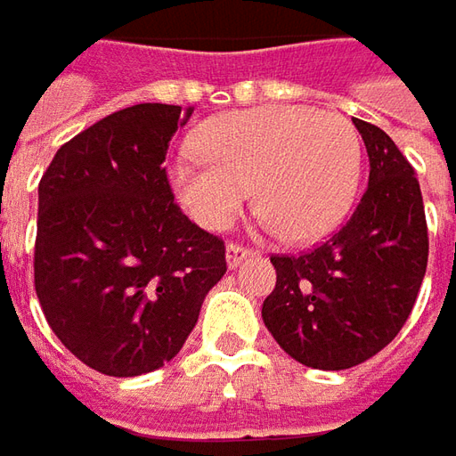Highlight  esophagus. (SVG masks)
Listing matches in <instances>:
<instances>
[{"label":"esophagus","mask_w":456,"mask_h":456,"mask_svg":"<svg viewBox=\"0 0 456 456\" xmlns=\"http://www.w3.org/2000/svg\"><path fill=\"white\" fill-rule=\"evenodd\" d=\"M253 253H256L253 248L240 246V243H233V240L225 246V260H228V265H231V268H238V265H240L246 258H250Z\"/></svg>","instance_id":"obj_1"}]
</instances>
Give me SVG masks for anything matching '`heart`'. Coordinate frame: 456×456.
<instances>
[{
  "instance_id": "heart-1",
  "label": "heart",
  "mask_w": 456,
  "mask_h": 456,
  "mask_svg": "<svg viewBox=\"0 0 456 456\" xmlns=\"http://www.w3.org/2000/svg\"><path fill=\"white\" fill-rule=\"evenodd\" d=\"M200 159L171 166V186L191 218L223 231L256 191V208L285 240L332 233L353 206L362 146L340 114L310 106H263L210 118L198 131Z\"/></svg>"
}]
</instances>
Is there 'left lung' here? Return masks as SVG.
<instances>
[{
	"label": "left lung",
	"instance_id": "8db88e82",
	"mask_svg": "<svg viewBox=\"0 0 456 456\" xmlns=\"http://www.w3.org/2000/svg\"><path fill=\"white\" fill-rule=\"evenodd\" d=\"M370 181L338 233L300 256H270L278 281L263 322L293 360L347 370L387 347L425 281L429 235L419 181L382 128L353 118Z\"/></svg>",
	"mask_w": 456,
	"mask_h": 456
}]
</instances>
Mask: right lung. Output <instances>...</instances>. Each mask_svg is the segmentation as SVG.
I'll return each instance as SVG.
<instances>
[{"mask_svg": "<svg viewBox=\"0 0 456 456\" xmlns=\"http://www.w3.org/2000/svg\"><path fill=\"white\" fill-rule=\"evenodd\" d=\"M193 106L136 103L66 141L39 181L34 290L54 335L91 370L136 378L174 360L225 243L174 200L168 143Z\"/></svg>", "mask_w": 456, "mask_h": 456, "instance_id": "obj_1", "label": "right lung"}]
</instances>
